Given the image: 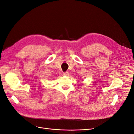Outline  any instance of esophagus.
<instances>
[{"mask_svg":"<svg viewBox=\"0 0 134 134\" xmlns=\"http://www.w3.org/2000/svg\"><path fill=\"white\" fill-rule=\"evenodd\" d=\"M64 75H65V76H68L69 75V73L68 71H66V72H64L63 73Z\"/></svg>","mask_w":134,"mask_h":134,"instance_id":"esophagus-1","label":"esophagus"}]
</instances>
